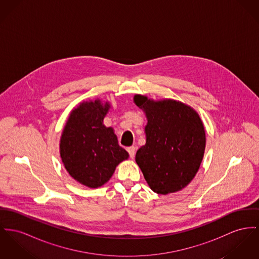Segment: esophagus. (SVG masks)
Instances as JSON below:
<instances>
[{"mask_svg":"<svg viewBox=\"0 0 259 259\" xmlns=\"http://www.w3.org/2000/svg\"><path fill=\"white\" fill-rule=\"evenodd\" d=\"M127 152H128V155L133 159L135 155H136V151H137V147L136 146H131V147H127L126 148Z\"/></svg>","mask_w":259,"mask_h":259,"instance_id":"obj_1","label":"esophagus"}]
</instances>
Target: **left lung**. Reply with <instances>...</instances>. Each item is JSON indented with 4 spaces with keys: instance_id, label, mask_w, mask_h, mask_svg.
Masks as SVG:
<instances>
[{
    "instance_id": "8db88e82",
    "label": "left lung",
    "mask_w": 259,
    "mask_h": 259,
    "mask_svg": "<svg viewBox=\"0 0 259 259\" xmlns=\"http://www.w3.org/2000/svg\"><path fill=\"white\" fill-rule=\"evenodd\" d=\"M147 117L146 143L136 161L150 189L159 194L183 190L194 178L205 150V132L198 114L175 100L152 101L136 95Z\"/></svg>"
}]
</instances>
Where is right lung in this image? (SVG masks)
I'll return each mask as SVG.
<instances>
[{"mask_svg":"<svg viewBox=\"0 0 259 259\" xmlns=\"http://www.w3.org/2000/svg\"><path fill=\"white\" fill-rule=\"evenodd\" d=\"M109 104L81 103L69 116L60 150L65 168L78 183L99 188L107 183L128 153L118 144L112 127L103 124Z\"/></svg>","mask_w":259,"mask_h":259,"instance_id":"add662e5","label":"right lung"}]
</instances>
